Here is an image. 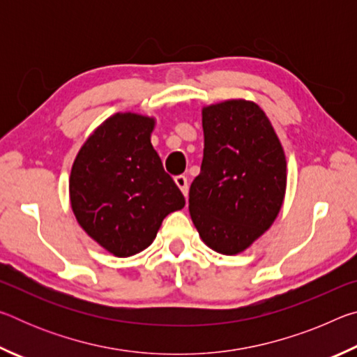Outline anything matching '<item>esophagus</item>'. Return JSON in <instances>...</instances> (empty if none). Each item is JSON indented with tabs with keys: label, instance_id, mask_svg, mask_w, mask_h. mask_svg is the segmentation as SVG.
Masks as SVG:
<instances>
[{
	"label": "esophagus",
	"instance_id": "esophagus-1",
	"mask_svg": "<svg viewBox=\"0 0 357 357\" xmlns=\"http://www.w3.org/2000/svg\"><path fill=\"white\" fill-rule=\"evenodd\" d=\"M174 183H176L181 192H183L184 195H187V192H189V183H187V176H184V174H178V176H174Z\"/></svg>",
	"mask_w": 357,
	"mask_h": 357
}]
</instances>
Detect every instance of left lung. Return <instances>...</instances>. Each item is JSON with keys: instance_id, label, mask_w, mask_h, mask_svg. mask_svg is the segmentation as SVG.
<instances>
[{"instance_id": "1", "label": "left lung", "mask_w": 357, "mask_h": 357, "mask_svg": "<svg viewBox=\"0 0 357 357\" xmlns=\"http://www.w3.org/2000/svg\"><path fill=\"white\" fill-rule=\"evenodd\" d=\"M200 174L189 211L204 244L234 255L261 236L282 208L287 160L268 116L249 100L203 108Z\"/></svg>"}]
</instances>
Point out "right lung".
I'll return each instance as SVG.
<instances>
[{"instance_id":"1","label":"right lung","mask_w":357,"mask_h":357,"mask_svg":"<svg viewBox=\"0 0 357 357\" xmlns=\"http://www.w3.org/2000/svg\"><path fill=\"white\" fill-rule=\"evenodd\" d=\"M153 129L154 119L142 114H113L72 165L69 192L77 220L116 257L146 249L162 220L185 204L151 144Z\"/></svg>"}]
</instances>
